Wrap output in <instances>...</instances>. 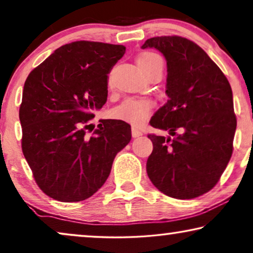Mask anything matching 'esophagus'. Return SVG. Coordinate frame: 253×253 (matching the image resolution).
<instances>
[{"instance_id": "1", "label": "esophagus", "mask_w": 253, "mask_h": 253, "mask_svg": "<svg viewBox=\"0 0 253 253\" xmlns=\"http://www.w3.org/2000/svg\"><path fill=\"white\" fill-rule=\"evenodd\" d=\"M131 134H132V137L133 138H137V137H139V136H141V131H139L137 129V127H134V126H132L131 127Z\"/></svg>"}]
</instances>
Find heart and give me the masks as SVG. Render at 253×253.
I'll return each instance as SVG.
<instances>
[{
    "instance_id": "b5f03b06",
    "label": "heart",
    "mask_w": 253,
    "mask_h": 253,
    "mask_svg": "<svg viewBox=\"0 0 253 253\" xmlns=\"http://www.w3.org/2000/svg\"><path fill=\"white\" fill-rule=\"evenodd\" d=\"M137 64L140 70L146 74L151 69L162 64V61L159 55L151 53V51H145L137 57ZM152 108H153V102L150 100L127 99L122 105L114 109L113 115L117 120L131 123L133 126H140L150 116Z\"/></svg>"
}]
</instances>
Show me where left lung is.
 I'll list each match as a JSON object with an SVG mask.
<instances>
[{
	"mask_svg": "<svg viewBox=\"0 0 253 253\" xmlns=\"http://www.w3.org/2000/svg\"><path fill=\"white\" fill-rule=\"evenodd\" d=\"M141 48H155L167 61L168 101L150 123L174 137L148 134L153 151L147 175L166 196L196 198L215 186L233 154L237 122L230 84L209 55L185 38H151Z\"/></svg>",
	"mask_w": 253,
	"mask_h": 253,
	"instance_id": "1",
	"label": "left lung"
}]
</instances>
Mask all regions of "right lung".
Returning <instances> with one entry per match:
<instances>
[{
  "label": "right lung",
  "instance_id": "1",
  "mask_svg": "<svg viewBox=\"0 0 253 253\" xmlns=\"http://www.w3.org/2000/svg\"><path fill=\"white\" fill-rule=\"evenodd\" d=\"M122 44L75 41L57 48L30 72L19 120L22 150L39 188L60 202H82L108 178L116 154L131 140L121 120H101L87 133L93 110L108 95V74Z\"/></svg>",
  "mask_w": 253,
  "mask_h": 253
}]
</instances>
